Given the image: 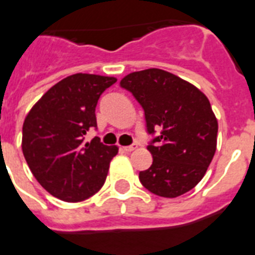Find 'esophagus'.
Returning a JSON list of instances; mask_svg holds the SVG:
<instances>
[{
	"label": "esophagus",
	"mask_w": 255,
	"mask_h": 255,
	"mask_svg": "<svg viewBox=\"0 0 255 255\" xmlns=\"http://www.w3.org/2000/svg\"><path fill=\"white\" fill-rule=\"evenodd\" d=\"M121 149L124 150V151H128V153H129V151H133V150L137 149V145H131V146H122Z\"/></svg>",
	"instance_id": "34e87169"
}]
</instances>
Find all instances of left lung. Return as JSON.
Listing matches in <instances>:
<instances>
[{
  "label": "left lung",
  "mask_w": 255,
  "mask_h": 255,
  "mask_svg": "<svg viewBox=\"0 0 255 255\" xmlns=\"http://www.w3.org/2000/svg\"><path fill=\"white\" fill-rule=\"evenodd\" d=\"M145 110L147 131L161 135L147 146L153 163L139 181L155 195L175 198L206 174L216 154L218 121L198 88L162 69L133 72L121 80Z\"/></svg>",
  "instance_id": "left-lung-1"
}]
</instances>
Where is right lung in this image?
<instances>
[{"label": "right lung", "mask_w": 255, "mask_h": 255, "mask_svg": "<svg viewBox=\"0 0 255 255\" xmlns=\"http://www.w3.org/2000/svg\"><path fill=\"white\" fill-rule=\"evenodd\" d=\"M116 77L77 73L49 89L25 117L22 153L41 186L66 202L88 199L105 183L118 146L100 138L85 142L97 128L96 106Z\"/></svg>", "instance_id": "1"}]
</instances>
